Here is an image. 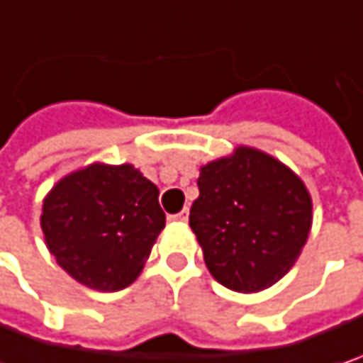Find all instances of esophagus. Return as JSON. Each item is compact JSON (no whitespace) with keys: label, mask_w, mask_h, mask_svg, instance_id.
<instances>
[{"label":"esophagus","mask_w":363,"mask_h":363,"mask_svg":"<svg viewBox=\"0 0 363 363\" xmlns=\"http://www.w3.org/2000/svg\"><path fill=\"white\" fill-rule=\"evenodd\" d=\"M168 220H170V222H186V220H189V210L184 208L179 214H170L168 216Z\"/></svg>","instance_id":"34e87169"}]
</instances>
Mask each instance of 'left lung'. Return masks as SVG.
<instances>
[{"label":"left lung","mask_w":363,"mask_h":363,"mask_svg":"<svg viewBox=\"0 0 363 363\" xmlns=\"http://www.w3.org/2000/svg\"><path fill=\"white\" fill-rule=\"evenodd\" d=\"M189 224L220 284L257 293L299 259L312 230V195L286 164L249 145L199 168Z\"/></svg>","instance_id":"1"}]
</instances>
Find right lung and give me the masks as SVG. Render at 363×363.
Here are the masks:
<instances>
[{"label": "right lung", "mask_w": 363, "mask_h": 363, "mask_svg": "<svg viewBox=\"0 0 363 363\" xmlns=\"http://www.w3.org/2000/svg\"><path fill=\"white\" fill-rule=\"evenodd\" d=\"M160 189L133 164L93 162L62 177L41 206V230L60 268L114 293L141 277L166 226Z\"/></svg>", "instance_id": "obj_1"}]
</instances>
